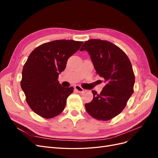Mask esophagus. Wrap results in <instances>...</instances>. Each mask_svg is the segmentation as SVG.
<instances>
[{
    "instance_id": "esophagus-1",
    "label": "esophagus",
    "mask_w": 158,
    "mask_h": 158,
    "mask_svg": "<svg viewBox=\"0 0 158 158\" xmlns=\"http://www.w3.org/2000/svg\"><path fill=\"white\" fill-rule=\"evenodd\" d=\"M74 88H75V89H76V91H77V92H80V93L84 92V89H83L82 87H80V85H75Z\"/></svg>"
}]
</instances>
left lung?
<instances>
[{"mask_svg": "<svg viewBox=\"0 0 158 158\" xmlns=\"http://www.w3.org/2000/svg\"><path fill=\"white\" fill-rule=\"evenodd\" d=\"M86 51L96 73L106 84L100 94L95 90L92 101L85 104L90 116L108 121L122 112L134 92L135 77L127 55L118 47L106 40H89L80 51Z\"/></svg>", "mask_w": 158, "mask_h": 158, "instance_id": "left-lung-1", "label": "left lung"}]
</instances>
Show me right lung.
Masks as SVG:
<instances>
[{
    "mask_svg": "<svg viewBox=\"0 0 158 158\" xmlns=\"http://www.w3.org/2000/svg\"><path fill=\"white\" fill-rule=\"evenodd\" d=\"M82 44L74 40L52 41L38 46L28 56L22 70L21 88L27 104L38 115L53 118L64 109L74 88L62 86L59 75Z\"/></svg>",
    "mask_w": 158,
    "mask_h": 158,
    "instance_id": "1",
    "label": "right lung"
}]
</instances>
